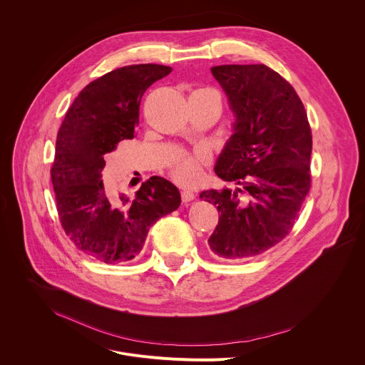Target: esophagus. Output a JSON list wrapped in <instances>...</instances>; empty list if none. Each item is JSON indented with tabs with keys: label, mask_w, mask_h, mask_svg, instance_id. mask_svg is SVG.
<instances>
[{
	"label": "esophagus",
	"mask_w": 365,
	"mask_h": 365,
	"mask_svg": "<svg viewBox=\"0 0 365 365\" xmlns=\"http://www.w3.org/2000/svg\"><path fill=\"white\" fill-rule=\"evenodd\" d=\"M180 196H182V201H183L185 204H187V202H190V201L195 200V193H193L192 190H189V189H183L182 193H180Z\"/></svg>",
	"instance_id": "1"
}]
</instances>
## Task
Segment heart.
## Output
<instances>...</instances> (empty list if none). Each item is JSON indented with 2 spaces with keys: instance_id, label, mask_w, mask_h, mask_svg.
<instances>
[{
  "instance_id": "obj_1",
  "label": "heart",
  "mask_w": 365,
  "mask_h": 365,
  "mask_svg": "<svg viewBox=\"0 0 365 365\" xmlns=\"http://www.w3.org/2000/svg\"><path fill=\"white\" fill-rule=\"evenodd\" d=\"M200 90H210V88H200ZM208 163H210V153L207 150L200 148L195 151H176L169 161V175L175 182L183 186H189L200 180L202 175V169Z\"/></svg>"
}]
</instances>
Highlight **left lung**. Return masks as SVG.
<instances>
[{
    "instance_id": "8db88e82",
    "label": "left lung",
    "mask_w": 365,
    "mask_h": 365,
    "mask_svg": "<svg viewBox=\"0 0 365 365\" xmlns=\"http://www.w3.org/2000/svg\"><path fill=\"white\" fill-rule=\"evenodd\" d=\"M211 71L236 115L215 173L239 187L208 189L200 197L220 212L208 239L211 253L239 262L291 233L312 186V128L294 87L267 65H218Z\"/></svg>"
}]
</instances>
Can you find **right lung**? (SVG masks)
Wrapping results in <instances>:
<instances>
[{
	"instance_id": "obj_1",
	"label": "right lung",
	"mask_w": 365,
	"mask_h": 365,
	"mask_svg": "<svg viewBox=\"0 0 365 365\" xmlns=\"http://www.w3.org/2000/svg\"><path fill=\"white\" fill-rule=\"evenodd\" d=\"M158 63L128 65L87 84L65 115L51 169L59 222L86 255L123 263L140 256L150 227L180 205L178 187L160 176L143 182L135 196L105 190V155L134 138L145 90L169 76Z\"/></svg>"
}]
</instances>
